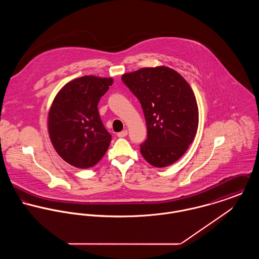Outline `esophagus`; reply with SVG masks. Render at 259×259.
<instances>
[{
    "label": "esophagus",
    "mask_w": 259,
    "mask_h": 259,
    "mask_svg": "<svg viewBox=\"0 0 259 259\" xmlns=\"http://www.w3.org/2000/svg\"><path fill=\"white\" fill-rule=\"evenodd\" d=\"M126 136H127V131L126 130H124V131H122L120 133H117V137L118 138H124Z\"/></svg>",
    "instance_id": "esophagus-1"
}]
</instances>
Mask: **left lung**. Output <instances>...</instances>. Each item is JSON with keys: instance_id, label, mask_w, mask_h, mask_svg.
Instances as JSON below:
<instances>
[{"instance_id": "left-lung-1", "label": "left lung", "mask_w": 259, "mask_h": 259, "mask_svg": "<svg viewBox=\"0 0 259 259\" xmlns=\"http://www.w3.org/2000/svg\"><path fill=\"white\" fill-rule=\"evenodd\" d=\"M121 79L145 113L148 139L141 145L142 155L155 167L175 163L198 127V108L190 85L182 74L164 66L126 73Z\"/></svg>"}]
</instances>
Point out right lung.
<instances>
[{
    "label": "right lung",
    "mask_w": 259,
    "mask_h": 259,
    "mask_svg": "<svg viewBox=\"0 0 259 259\" xmlns=\"http://www.w3.org/2000/svg\"><path fill=\"white\" fill-rule=\"evenodd\" d=\"M113 79L83 75L67 82L55 97L48 114V132L58 154L71 165L88 168L106 154L111 136L98 104Z\"/></svg>",
    "instance_id": "1"
}]
</instances>
